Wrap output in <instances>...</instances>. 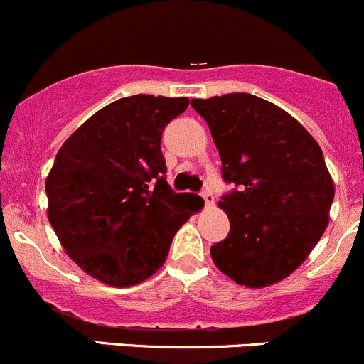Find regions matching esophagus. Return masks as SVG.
Instances as JSON below:
<instances>
[{
	"label": "esophagus",
	"mask_w": 364,
	"mask_h": 364,
	"mask_svg": "<svg viewBox=\"0 0 364 364\" xmlns=\"http://www.w3.org/2000/svg\"><path fill=\"white\" fill-rule=\"evenodd\" d=\"M201 198H203L205 205H212L214 203V193L210 189H203L201 191Z\"/></svg>",
	"instance_id": "1"
}]
</instances>
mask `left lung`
<instances>
[{"mask_svg":"<svg viewBox=\"0 0 364 364\" xmlns=\"http://www.w3.org/2000/svg\"><path fill=\"white\" fill-rule=\"evenodd\" d=\"M233 189L219 207L230 233L210 247L219 271L239 285L282 282L308 258L329 221L334 186L313 136L287 111L251 93L193 99Z\"/></svg>","mask_w":364,"mask_h":364,"instance_id":"obj_1","label":"left lung"}]
</instances>
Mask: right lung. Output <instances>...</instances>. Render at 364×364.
<instances>
[{"mask_svg":"<svg viewBox=\"0 0 364 364\" xmlns=\"http://www.w3.org/2000/svg\"><path fill=\"white\" fill-rule=\"evenodd\" d=\"M187 97H124L90 117L56 154L46 181L48 218L68 257L113 287L150 278L200 196L166 182L163 131Z\"/></svg>","mask_w":364,"mask_h":364,"instance_id":"add662e5","label":"right lung"}]
</instances>
